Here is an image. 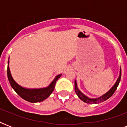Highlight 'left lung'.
Masks as SVG:
<instances>
[{
    "mask_svg": "<svg viewBox=\"0 0 127 127\" xmlns=\"http://www.w3.org/2000/svg\"><path fill=\"white\" fill-rule=\"evenodd\" d=\"M121 78V68H120V71H119V76L116 82L113 85V86L109 90L107 93H105V94L102 95L101 96L97 98H90L88 96H86V95H84L82 92H80L77 86V82L76 80L74 82V90L78 95V97H79L82 101H83L84 102L87 103H90V104H96V103H99L103 102L104 101L107 100V99H109L110 97L113 95V94H114L115 92L116 91L117 88L119 86V84L120 82Z\"/></svg>",
    "mask_w": 127,
    "mask_h": 127,
    "instance_id": "1",
    "label": "left lung"
}]
</instances>
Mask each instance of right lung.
I'll return each mask as SVG.
<instances>
[{
	"mask_svg": "<svg viewBox=\"0 0 127 127\" xmlns=\"http://www.w3.org/2000/svg\"><path fill=\"white\" fill-rule=\"evenodd\" d=\"M7 75L8 78L9 82L11 87L16 92L20 95L22 99L28 101L31 103L40 102L47 99L51 93L53 92L55 87L56 82L61 76L62 74H59L55 78V79L51 82L47 87L42 88H26L21 86L18 84H17L15 80L13 79L12 74L10 73V68H9V59L8 61V68H7Z\"/></svg>",
	"mask_w": 127,
	"mask_h": 127,
	"instance_id": "1",
	"label": "right lung"
}]
</instances>
